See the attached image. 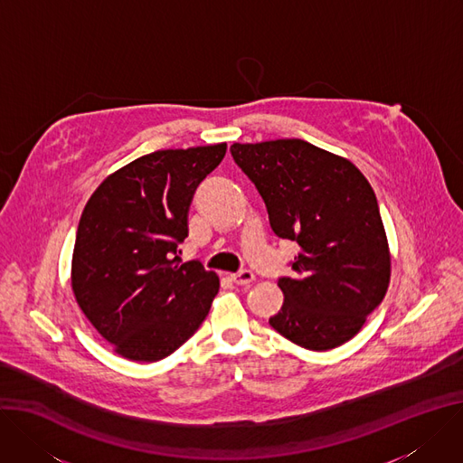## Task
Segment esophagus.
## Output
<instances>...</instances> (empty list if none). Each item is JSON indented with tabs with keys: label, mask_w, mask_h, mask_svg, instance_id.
I'll use <instances>...</instances> for the list:
<instances>
[{
	"label": "esophagus",
	"mask_w": 463,
	"mask_h": 463,
	"mask_svg": "<svg viewBox=\"0 0 463 463\" xmlns=\"http://www.w3.org/2000/svg\"><path fill=\"white\" fill-rule=\"evenodd\" d=\"M231 279H232L238 286H247V284H250V282L255 280V273L250 271V269H241V271L231 275Z\"/></svg>",
	"instance_id": "obj_1"
}]
</instances>
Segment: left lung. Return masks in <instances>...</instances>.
Returning a JSON list of instances; mask_svg holds the SVG:
<instances>
[{"label":"left lung","instance_id":"obj_1","mask_svg":"<svg viewBox=\"0 0 463 463\" xmlns=\"http://www.w3.org/2000/svg\"><path fill=\"white\" fill-rule=\"evenodd\" d=\"M240 170L262 195L269 225L298 241L284 303L269 325L310 351L340 347L383 303L390 250L374 192L358 167L305 140L232 144Z\"/></svg>","mask_w":463,"mask_h":463}]
</instances>
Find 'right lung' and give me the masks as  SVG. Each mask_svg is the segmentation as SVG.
Masks as SVG:
<instances>
[{
  "label": "right lung",
  "mask_w": 463,
  "mask_h": 463,
  "mask_svg": "<svg viewBox=\"0 0 463 463\" xmlns=\"http://www.w3.org/2000/svg\"><path fill=\"white\" fill-rule=\"evenodd\" d=\"M227 144L144 155L109 175L77 227L71 288L77 305L123 358L156 362L204 321L220 289L214 271L183 262L195 188Z\"/></svg>",
  "instance_id": "obj_1"
}]
</instances>
